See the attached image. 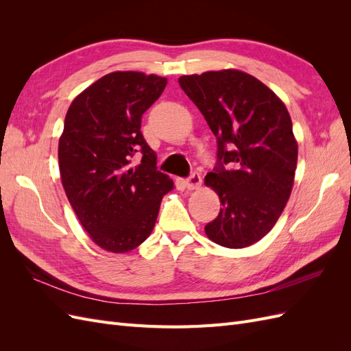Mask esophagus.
Wrapping results in <instances>:
<instances>
[{
	"label": "esophagus",
	"mask_w": 351,
	"mask_h": 351,
	"mask_svg": "<svg viewBox=\"0 0 351 351\" xmlns=\"http://www.w3.org/2000/svg\"><path fill=\"white\" fill-rule=\"evenodd\" d=\"M200 184H202V177H200V174H199L197 171L190 174V176L187 177V180H186V186H187V189H190V190L199 189Z\"/></svg>",
	"instance_id": "1"
}]
</instances>
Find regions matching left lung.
<instances>
[{
	"instance_id": "obj_1",
	"label": "left lung",
	"mask_w": 351,
	"mask_h": 351,
	"mask_svg": "<svg viewBox=\"0 0 351 351\" xmlns=\"http://www.w3.org/2000/svg\"><path fill=\"white\" fill-rule=\"evenodd\" d=\"M178 83L217 137V164L205 184L222 206L206 236L224 247H247L272 230L291 193L297 142L290 114L268 86L239 70Z\"/></svg>"
}]
</instances>
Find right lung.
Returning <instances> with one entry per match:
<instances>
[{"label": "right lung", "instance_id": "right-lung-1", "mask_svg": "<svg viewBox=\"0 0 351 351\" xmlns=\"http://www.w3.org/2000/svg\"><path fill=\"white\" fill-rule=\"evenodd\" d=\"M165 86L167 79L155 74L114 71L67 111L58 143L62 187L83 228L108 252L133 250L149 237L162 196L174 186L158 171L141 132L143 112Z\"/></svg>", "mask_w": 351, "mask_h": 351}]
</instances>
